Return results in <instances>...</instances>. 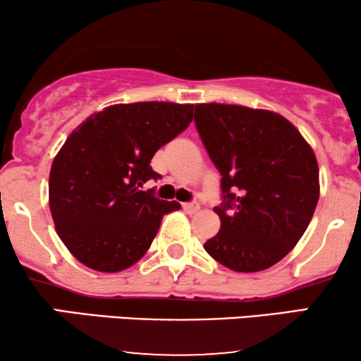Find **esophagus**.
Wrapping results in <instances>:
<instances>
[{
    "label": "esophagus",
    "instance_id": "esophagus-1",
    "mask_svg": "<svg viewBox=\"0 0 361 361\" xmlns=\"http://www.w3.org/2000/svg\"><path fill=\"white\" fill-rule=\"evenodd\" d=\"M182 209H184L185 214H195L200 207L199 204H195V202H185V204H182Z\"/></svg>",
    "mask_w": 361,
    "mask_h": 361
}]
</instances>
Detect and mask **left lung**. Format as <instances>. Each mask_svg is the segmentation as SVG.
Listing matches in <instances>:
<instances>
[{"label":"left lung","mask_w":361,"mask_h":361,"mask_svg":"<svg viewBox=\"0 0 361 361\" xmlns=\"http://www.w3.org/2000/svg\"><path fill=\"white\" fill-rule=\"evenodd\" d=\"M194 121L221 176V226L205 251L238 273L269 268L294 248L317 207L314 151L273 111L202 103Z\"/></svg>","instance_id":"1"}]
</instances>
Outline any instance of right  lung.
I'll list each match as a JSON object with an SVG mask.
<instances>
[{
  "label": "right lung",
  "instance_id": "obj_1",
  "mask_svg": "<svg viewBox=\"0 0 361 361\" xmlns=\"http://www.w3.org/2000/svg\"><path fill=\"white\" fill-rule=\"evenodd\" d=\"M194 105L140 102L88 116L63 142L49 176V205L57 233L88 268L116 273L149 248L162 216L179 210L161 200L149 162L189 126Z\"/></svg>",
  "mask_w": 361,
  "mask_h": 361
}]
</instances>
